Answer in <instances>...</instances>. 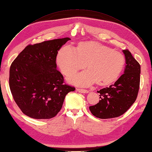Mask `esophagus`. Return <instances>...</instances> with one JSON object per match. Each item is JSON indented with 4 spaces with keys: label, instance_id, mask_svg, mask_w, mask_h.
<instances>
[{
    "label": "esophagus",
    "instance_id": "obj_1",
    "mask_svg": "<svg viewBox=\"0 0 152 152\" xmlns=\"http://www.w3.org/2000/svg\"><path fill=\"white\" fill-rule=\"evenodd\" d=\"M76 91H78L79 92H81V93H88V91L87 90H86V89H83V88H76Z\"/></svg>",
    "mask_w": 152,
    "mask_h": 152
}]
</instances>
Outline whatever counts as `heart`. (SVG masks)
I'll list each match as a JSON object with an SVG mask.
<instances>
[{
    "label": "heart",
    "mask_w": 152,
    "mask_h": 152,
    "mask_svg": "<svg viewBox=\"0 0 152 152\" xmlns=\"http://www.w3.org/2000/svg\"><path fill=\"white\" fill-rule=\"evenodd\" d=\"M56 62L65 76L84 69L86 64V71L68 77L70 83L87 87L96 81L105 86L118 80L125 64V57L109 47L89 41L79 43L76 49L71 45L63 46L57 53Z\"/></svg>",
    "instance_id": "obj_1"
}]
</instances>
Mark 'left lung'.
<instances>
[{"label":"left lung","mask_w":152,"mask_h":152,"mask_svg":"<svg viewBox=\"0 0 152 152\" xmlns=\"http://www.w3.org/2000/svg\"><path fill=\"white\" fill-rule=\"evenodd\" d=\"M126 59L124 74L109 87L98 91L99 103L89 107L91 113L100 119L119 117L129 109L137 99L140 85L141 65L128 49L123 50Z\"/></svg>","instance_id":"obj_1"}]
</instances>
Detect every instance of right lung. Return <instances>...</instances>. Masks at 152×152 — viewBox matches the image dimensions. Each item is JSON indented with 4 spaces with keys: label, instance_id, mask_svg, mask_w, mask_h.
Wrapping results in <instances>:
<instances>
[{
    "label": "right lung",
    "instance_id": "1",
    "mask_svg": "<svg viewBox=\"0 0 152 152\" xmlns=\"http://www.w3.org/2000/svg\"><path fill=\"white\" fill-rule=\"evenodd\" d=\"M64 38L28 45L11 65L9 83L15 103L25 115L36 119L54 118L61 110L65 96L75 87L64 84L56 70V58Z\"/></svg>",
    "mask_w": 152,
    "mask_h": 152
}]
</instances>
